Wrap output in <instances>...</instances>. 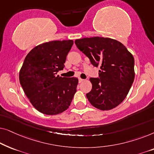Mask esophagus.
<instances>
[{"instance_id":"1","label":"esophagus","mask_w":154,"mask_h":154,"mask_svg":"<svg viewBox=\"0 0 154 154\" xmlns=\"http://www.w3.org/2000/svg\"><path fill=\"white\" fill-rule=\"evenodd\" d=\"M79 83H82V82L84 81V80L81 79V78H79Z\"/></svg>"}]
</instances>
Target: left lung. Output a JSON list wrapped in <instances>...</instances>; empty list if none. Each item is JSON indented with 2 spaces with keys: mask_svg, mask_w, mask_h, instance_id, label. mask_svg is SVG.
<instances>
[{
  "mask_svg": "<svg viewBox=\"0 0 154 154\" xmlns=\"http://www.w3.org/2000/svg\"><path fill=\"white\" fill-rule=\"evenodd\" d=\"M75 43L94 66L100 68V78L90 79L92 88L86 97L90 104L102 111L119 106L134 79L132 54L121 42L109 38H84Z\"/></svg>",
  "mask_w": 154,
  "mask_h": 154,
  "instance_id": "left-lung-1",
  "label": "left lung"
}]
</instances>
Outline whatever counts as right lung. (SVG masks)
I'll use <instances>...</instances> for the list:
<instances>
[{"label":"right lung","instance_id":"1","mask_svg":"<svg viewBox=\"0 0 154 154\" xmlns=\"http://www.w3.org/2000/svg\"><path fill=\"white\" fill-rule=\"evenodd\" d=\"M72 40L53 41L35 46L27 54L20 71V82L35 109L46 115L64 112L76 92L79 79L57 75L64 69Z\"/></svg>","mask_w":154,"mask_h":154}]
</instances>
